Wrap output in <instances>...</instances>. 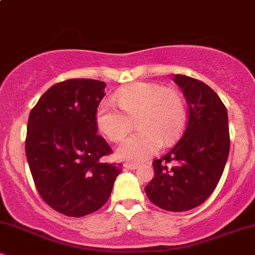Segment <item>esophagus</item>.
<instances>
[{"mask_svg":"<svg viewBox=\"0 0 255 255\" xmlns=\"http://www.w3.org/2000/svg\"><path fill=\"white\" fill-rule=\"evenodd\" d=\"M125 168L126 169H130V170H134V169L137 168L136 163H125Z\"/></svg>","mask_w":255,"mask_h":255,"instance_id":"34e87169","label":"esophagus"}]
</instances>
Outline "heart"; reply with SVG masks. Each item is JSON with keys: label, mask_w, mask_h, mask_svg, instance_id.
Instances as JSON below:
<instances>
[{"label": "heart", "mask_w": 255, "mask_h": 255, "mask_svg": "<svg viewBox=\"0 0 255 255\" xmlns=\"http://www.w3.org/2000/svg\"><path fill=\"white\" fill-rule=\"evenodd\" d=\"M99 104L96 122L110 141L119 142L136 124V131L118 148L122 159L141 162L156 154L162 144L176 139L184 121L186 105L176 89L156 83H135L119 90Z\"/></svg>", "instance_id": "heart-1"}]
</instances>
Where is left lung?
Segmentation results:
<instances>
[{
	"label": "left lung",
	"instance_id": "8db88e82",
	"mask_svg": "<svg viewBox=\"0 0 255 255\" xmlns=\"http://www.w3.org/2000/svg\"><path fill=\"white\" fill-rule=\"evenodd\" d=\"M172 79L188 105L186 127L176 144L153 160L154 176L145 192L160 209L183 212L203 204L216 189L229 156L230 135L227 108L211 87L182 74Z\"/></svg>",
	"mask_w": 255,
	"mask_h": 255
}]
</instances>
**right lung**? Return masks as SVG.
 Wrapping results in <instances>:
<instances>
[{
    "label": "right lung",
    "mask_w": 255,
    "mask_h": 255,
    "mask_svg": "<svg viewBox=\"0 0 255 255\" xmlns=\"http://www.w3.org/2000/svg\"><path fill=\"white\" fill-rule=\"evenodd\" d=\"M107 84L69 79L55 84L31 110L25 150L40 198L55 211L83 217L109 199L122 164L102 162L111 147L97 134Z\"/></svg>",
    "instance_id": "add662e5"
}]
</instances>
